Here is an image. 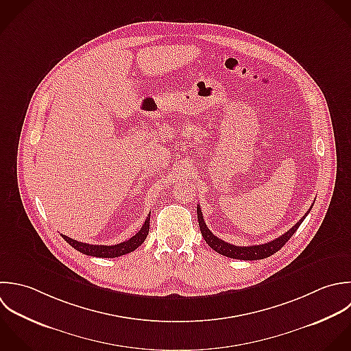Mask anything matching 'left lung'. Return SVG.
<instances>
[{"instance_id":"left-lung-1","label":"left lung","mask_w":351,"mask_h":351,"mask_svg":"<svg viewBox=\"0 0 351 351\" xmlns=\"http://www.w3.org/2000/svg\"><path fill=\"white\" fill-rule=\"evenodd\" d=\"M312 209V208H311ZM311 209L308 210V213L311 212ZM308 213L293 227L290 228L286 234H283L282 237L276 238L275 241H271L268 243L264 245H256V246H235L231 243H227L224 241H221L220 238H217L216 235H213L210 232V230L206 227L205 221H204V216L201 212L199 205L197 206V215H198V223H199V228H201V234L205 239V242L219 254L230 257V258H235V260H245V261H254V260H263L267 258L272 254H275L276 252H279L286 242L294 235V232L298 230V227L302 224L304 219L308 216Z\"/></svg>"}]
</instances>
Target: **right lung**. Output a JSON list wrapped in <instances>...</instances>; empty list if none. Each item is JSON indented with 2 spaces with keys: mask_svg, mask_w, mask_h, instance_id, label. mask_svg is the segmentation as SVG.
I'll return each instance as SVG.
<instances>
[{
  "mask_svg": "<svg viewBox=\"0 0 351 351\" xmlns=\"http://www.w3.org/2000/svg\"><path fill=\"white\" fill-rule=\"evenodd\" d=\"M149 227H150V213L146 217L142 228L128 241H124L121 243L113 245V246H105V245H88V243H83V242H77L72 238H68L65 235H61L73 249H76L77 252L86 254V256H91V257H99V258H114V257H120L124 254H128L131 252H134L135 249H138L146 239L147 234H149Z\"/></svg>",
  "mask_w": 351,
  "mask_h": 351,
  "instance_id": "obj_1",
  "label": "right lung"
}]
</instances>
